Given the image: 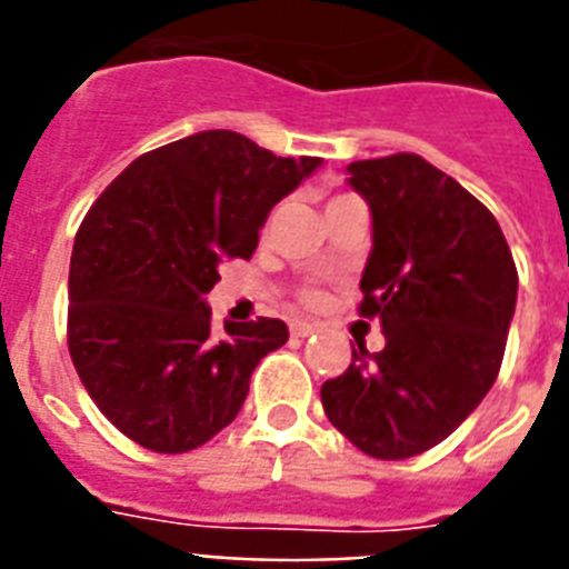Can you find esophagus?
I'll use <instances>...</instances> for the list:
<instances>
[{
  "instance_id": "1",
  "label": "esophagus",
  "mask_w": 569,
  "mask_h": 569,
  "mask_svg": "<svg viewBox=\"0 0 569 569\" xmlns=\"http://www.w3.org/2000/svg\"><path fill=\"white\" fill-rule=\"evenodd\" d=\"M289 330H292V337H310V333H316L319 330V325H312V321H292L289 325Z\"/></svg>"
}]
</instances>
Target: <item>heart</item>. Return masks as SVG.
Returning a JSON list of instances; mask_svg holds the SVG:
<instances>
[{"mask_svg":"<svg viewBox=\"0 0 569 569\" xmlns=\"http://www.w3.org/2000/svg\"><path fill=\"white\" fill-rule=\"evenodd\" d=\"M307 301H316V295H312V292H310V295H307Z\"/></svg>","mask_w":569,"mask_h":569,"instance_id":"obj_1","label":"heart"}]
</instances>
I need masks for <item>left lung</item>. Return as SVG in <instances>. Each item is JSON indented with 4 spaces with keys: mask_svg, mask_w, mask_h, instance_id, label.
Listing matches in <instances>:
<instances>
[{
    "mask_svg": "<svg viewBox=\"0 0 569 569\" xmlns=\"http://www.w3.org/2000/svg\"><path fill=\"white\" fill-rule=\"evenodd\" d=\"M348 173L372 209L360 316H378L387 346H360L321 383V405L357 449L405 460L446 440L493 387L517 266L490 209L422 156L351 162Z\"/></svg>",
    "mask_w": 569,
    "mask_h": 569,
    "instance_id": "8db88e82",
    "label": "left lung"
}]
</instances>
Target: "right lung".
Returning <instances> with one entry per match:
<instances>
[{
    "label": "right lung",
    "mask_w": 569,
    "mask_h": 569,
    "mask_svg": "<svg viewBox=\"0 0 569 569\" xmlns=\"http://www.w3.org/2000/svg\"><path fill=\"white\" fill-rule=\"evenodd\" d=\"M321 159H283L230 129L138 156L88 209L70 257L67 346L120 433L182 455L227 428L250 375L289 339L280 319L223 321L206 292L257 250L268 212Z\"/></svg>",
    "instance_id": "obj_1"
}]
</instances>
